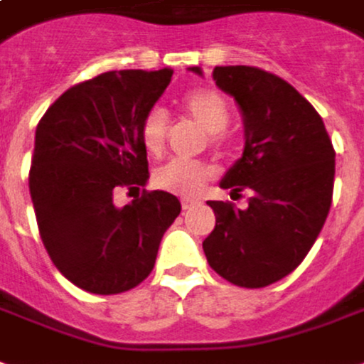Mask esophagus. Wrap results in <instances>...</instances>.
I'll list each match as a JSON object with an SVG mask.
<instances>
[{"label": "esophagus", "instance_id": "34e87169", "mask_svg": "<svg viewBox=\"0 0 364 364\" xmlns=\"http://www.w3.org/2000/svg\"><path fill=\"white\" fill-rule=\"evenodd\" d=\"M193 205H196V200H190V198H184V200H182V209H190L193 208Z\"/></svg>", "mask_w": 364, "mask_h": 364}]
</instances>
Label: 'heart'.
<instances>
[{"mask_svg":"<svg viewBox=\"0 0 364 364\" xmlns=\"http://www.w3.org/2000/svg\"><path fill=\"white\" fill-rule=\"evenodd\" d=\"M182 106H184L186 114L203 132H208L209 141H221V132L230 120L229 105L221 92L213 91V89H198V91L186 95ZM139 135H141V143L147 153L159 155L163 151L164 139H166V114L161 108H153L151 112H147L141 122ZM211 174H213V168L209 164L196 163V161H171V163L156 168L153 174V184L166 192L190 198L200 192Z\"/></svg>","mask_w":364,"mask_h":364,"instance_id":"obj_1","label":"heart"}]
</instances>
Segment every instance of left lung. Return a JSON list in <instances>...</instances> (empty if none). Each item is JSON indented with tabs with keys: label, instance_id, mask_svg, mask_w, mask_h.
I'll use <instances>...</instances> for the list:
<instances>
[{
	"label": "left lung",
	"instance_id": "1",
	"mask_svg": "<svg viewBox=\"0 0 364 364\" xmlns=\"http://www.w3.org/2000/svg\"><path fill=\"white\" fill-rule=\"evenodd\" d=\"M203 77L201 68H188ZM215 85L242 114L244 149L219 186L250 190L248 208L208 201L215 229L203 240L209 266L238 287L283 279L320 235L333 193L336 151L320 114L281 77L250 65H221Z\"/></svg>",
	"mask_w": 364,
	"mask_h": 364
}]
</instances>
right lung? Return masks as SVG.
<instances>
[{
	"label": "right lung",
	"instance_id": "add662e5",
	"mask_svg": "<svg viewBox=\"0 0 364 364\" xmlns=\"http://www.w3.org/2000/svg\"><path fill=\"white\" fill-rule=\"evenodd\" d=\"M171 79L168 68L106 71L68 89L36 126L28 186L42 242L83 291L139 285L180 215L178 198L163 190L114 203L118 188L139 190L149 180L139 129Z\"/></svg>",
	"mask_w": 364,
	"mask_h": 364
}]
</instances>
